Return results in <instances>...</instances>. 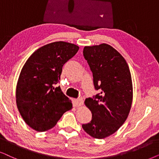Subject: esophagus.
Wrapping results in <instances>:
<instances>
[{"label": "esophagus", "instance_id": "obj_1", "mask_svg": "<svg viewBox=\"0 0 159 159\" xmlns=\"http://www.w3.org/2000/svg\"><path fill=\"white\" fill-rule=\"evenodd\" d=\"M74 105L75 106H81V105H83V100L81 98H78L74 99Z\"/></svg>", "mask_w": 159, "mask_h": 159}]
</instances>
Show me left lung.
<instances>
[{
	"label": "left lung",
	"mask_w": 159,
	"mask_h": 159,
	"mask_svg": "<svg viewBox=\"0 0 159 159\" xmlns=\"http://www.w3.org/2000/svg\"><path fill=\"white\" fill-rule=\"evenodd\" d=\"M83 54L92 72L95 90L99 92L86 99L92 118L82 127L94 138L103 139L115 133L128 117L132 102V76L124 58L108 44L85 46Z\"/></svg>",
	"instance_id": "left-lung-1"
}]
</instances>
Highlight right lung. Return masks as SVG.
<instances>
[{"mask_svg": "<svg viewBox=\"0 0 159 159\" xmlns=\"http://www.w3.org/2000/svg\"><path fill=\"white\" fill-rule=\"evenodd\" d=\"M78 49L75 44L54 42L35 51L23 66L16 86V105L25 123L33 129H50L73 107L57 84L63 65Z\"/></svg>", "mask_w": 159, "mask_h": 159, "instance_id": "add662e5", "label": "right lung"}]
</instances>
